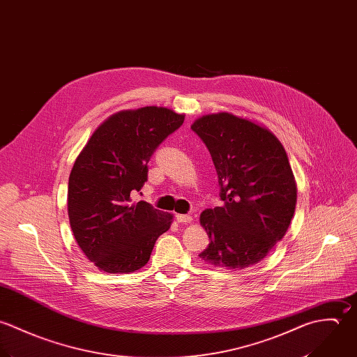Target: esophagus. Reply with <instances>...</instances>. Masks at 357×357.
<instances>
[{"label":"esophagus","instance_id":"34e87169","mask_svg":"<svg viewBox=\"0 0 357 357\" xmlns=\"http://www.w3.org/2000/svg\"><path fill=\"white\" fill-rule=\"evenodd\" d=\"M192 219H193V218H192L190 215H176V220H178L179 223H189V222H192Z\"/></svg>","mask_w":357,"mask_h":357}]
</instances>
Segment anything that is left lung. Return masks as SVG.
Masks as SVG:
<instances>
[{
    "mask_svg": "<svg viewBox=\"0 0 357 357\" xmlns=\"http://www.w3.org/2000/svg\"><path fill=\"white\" fill-rule=\"evenodd\" d=\"M218 174L222 207L204 210L210 237L204 262L244 269L262 261L284 237L296 204V183L283 144L265 127L230 113L192 124Z\"/></svg>",
    "mask_w": 357,
    "mask_h": 357,
    "instance_id": "1",
    "label": "left lung"
}]
</instances>
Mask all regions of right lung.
<instances>
[{
	"instance_id": "right-lung-1",
	"label": "right lung",
	"mask_w": 357,
	"mask_h": 357,
	"mask_svg": "<svg viewBox=\"0 0 357 357\" xmlns=\"http://www.w3.org/2000/svg\"><path fill=\"white\" fill-rule=\"evenodd\" d=\"M185 120L167 107L146 106L110 116L92 134L73 165L68 211L85 257L107 273L143 268L172 215L132 197L147 181L158 144Z\"/></svg>"
}]
</instances>
